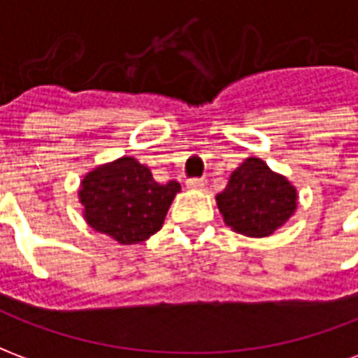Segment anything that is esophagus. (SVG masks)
Instances as JSON below:
<instances>
[{
    "mask_svg": "<svg viewBox=\"0 0 358 358\" xmlns=\"http://www.w3.org/2000/svg\"><path fill=\"white\" fill-rule=\"evenodd\" d=\"M187 187H192V189H203V187L207 186V180L205 178H189L186 182Z\"/></svg>",
    "mask_w": 358,
    "mask_h": 358,
    "instance_id": "1",
    "label": "esophagus"
}]
</instances>
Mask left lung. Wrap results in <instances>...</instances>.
I'll return each instance as SVG.
<instances>
[{"mask_svg": "<svg viewBox=\"0 0 358 358\" xmlns=\"http://www.w3.org/2000/svg\"><path fill=\"white\" fill-rule=\"evenodd\" d=\"M295 201V187L257 157L238 166L224 192L217 195L226 224L251 238H264L280 228L293 215Z\"/></svg>", "mask_w": 358, "mask_h": 358, "instance_id": "obj_1", "label": "left lung"}]
</instances>
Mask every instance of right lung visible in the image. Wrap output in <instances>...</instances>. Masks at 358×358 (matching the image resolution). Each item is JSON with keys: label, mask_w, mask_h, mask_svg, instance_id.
<instances>
[{"label": "right lung", "mask_w": 358, "mask_h": 358, "mask_svg": "<svg viewBox=\"0 0 358 358\" xmlns=\"http://www.w3.org/2000/svg\"><path fill=\"white\" fill-rule=\"evenodd\" d=\"M178 192L176 180L159 184L145 164L122 157L90 172L82 182L80 201L94 230L128 245L161 230Z\"/></svg>", "instance_id": "1"}]
</instances>
